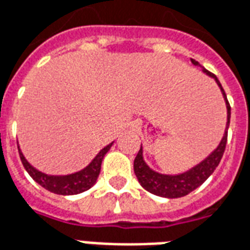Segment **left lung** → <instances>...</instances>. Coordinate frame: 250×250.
<instances>
[{
  "mask_svg": "<svg viewBox=\"0 0 250 250\" xmlns=\"http://www.w3.org/2000/svg\"><path fill=\"white\" fill-rule=\"evenodd\" d=\"M192 63L199 66V62H196L195 59H192ZM203 71L207 75L214 78V81L219 84V87L221 88L224 99H225V103H227L228 122H227L225 134H224L223 139L220 142L219 147L214 149L208 158L203 160L200 164H197L192 169L184 172V173H180V175H162V173L152 171L144 162L143 148L140 146L139 152H138L134 160V172L136 177H138V180H139L140 186L143 187L146 191L151 192L153 195L168 197V199H176V197H183V196L191 193L192 191H195L197 187H200L213 173L216 167L219 166L220 160L223 158L225 146H227V139H228V127L229 122H230V106H229V102L227 99V94L224 91L223 86L219 82L217 77L214 74L209 73L208 70H205V68H203Z\"/></svg>",
  "mask_w": 250,
  "mask_h": 250,
  "instance_id": "1",
  "label": "left lung"
}]
</instances>
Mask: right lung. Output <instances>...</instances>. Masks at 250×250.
I'll list each match as a JSON object with an SVG mask.
<instances>
[{"instance_id":"right-lung-1","label":"right lung","mask_w":250,"mask_h":250,"mask_svg":"<svg viewBox=\"0 0 250 250\" xmlns=\"http://www.w3.org/2000/svg\"><path fill=\"white\" fill-rule=\"evenodd\" d=\"M111 146L112 143L101 149V152L98 153L94 160L87 167L83 168L82 171L75 172L71 175H64V176H53V175H46L43 172L38 171L31 164H29L20 147H18V152H20V158H21L22 164L27 173L33 177L34 182L38 183L45 189L57 193V195H77V193H82V192L90 189L97 183L99 172H101L102 160L104 158V155L108 152Z\"/></svg>"}]
</instances>
